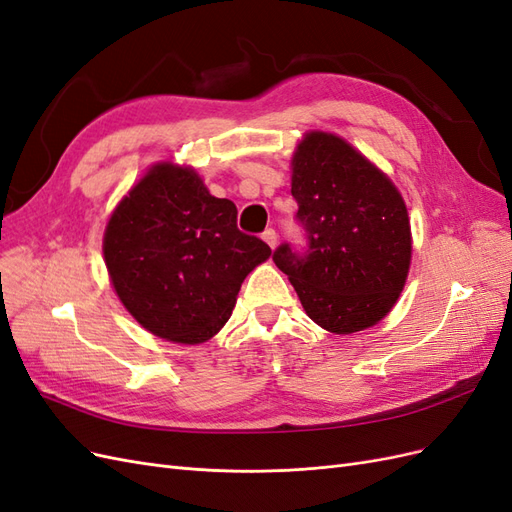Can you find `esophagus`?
I'll list each match as a JSON object with an SVG mask.
<instances>
[{
	"label": "esophagus",
	"instance_id": "obj_1",
	"mask_svg": "<svg viewBox=\"0 0 512 512\" xmlns=\"http://www.w3.org/2000/svg\"><path fill=\"white\" fill-rule=\"evenodd\" d=\"M262 239H265V243H267L269 247H275V245H277V239H280V237H277V232H275L273 228H267L265 232H262Z\"/></svg>",
	"mask_w": 512,
	"mask_h": 512
}]
</instances>
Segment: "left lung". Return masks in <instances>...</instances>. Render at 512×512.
Segmentation results:
<instances>
[{
  "label": "left lung",
  "instance_id": "left-lung-1",
  "mask_svg": "<svg viewBox=\"0 0 512 512\" xmlns=\"http://www.w3.org/2000/svg\"><path fill=\"white\" fill-rule=\"evenodd\" d=\"M305 245L273 252L316 324L348 335L391 312L410 269V222L391 179L339 136L312 132L292 160Z\"/></svg>",
  "mask_w": 512,
  "mask_h": 512
}]
</instances>
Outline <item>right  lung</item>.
Masks as SVG:
<instances>
[{
  "label": "right lung",
  "mask_w": 512,
  "mask_h": 512,
  "mask_svg": "<svg viewBox=\"0 0 512 512\" xmlns=\"http://www.w3.org/2000/svg\"><path fill=\"white\" fill-rule=\"evenodd\" d=\"M271 247L237 228V207L190 168L158 164L121 200L104 260L128 312L153 335L198 344L232 314L241 284Z\"/></svg>",
  "instance_id": "right-lung-1"
}]
</instances>
